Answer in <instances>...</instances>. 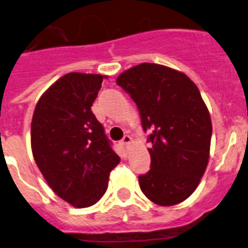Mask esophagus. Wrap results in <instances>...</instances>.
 <instances>
[{"instance_id": "obj_1", "label": "esophagus", "mask_w": 248, "mask_h": 248, "mask_svg": "<svg viewBox=\"0 0 248 248\" xmlns=\"http://www.w3.org/2000/svg\"><path fill=\"white\" fill-rule=\"evenodd\" d=\"M130 143H132V137H130V135H125V137L123 138V140L120 141V144H122L124 148L128 147Z\"/></svg>"}]
</instances>
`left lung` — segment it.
Segmentation results:
<instances>
[{"label": "left lung", "mask_w": 248, "mask_h": 248, "mask_svg": "<svg viewBox=\"0 0 248 248\" xmlns=\"http://www.w3.org/2000/svg\"><path fill=\"white\" fill-rule=\"evenodd\" d=\"M116 84L138 105L143 129H152L150 170L139 177L141 192L158 206L183 202L206 172L212 122L201 93L185 73L143 62L125 70Z\"/></svg>", "instance_id": "8db88e82"}]
</instances>
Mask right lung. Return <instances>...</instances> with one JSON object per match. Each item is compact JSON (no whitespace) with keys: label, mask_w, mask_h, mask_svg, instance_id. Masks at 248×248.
Wrapping results in <instances>:
<instances>
[{"label":"right lung","mask_w":248,"mask_h":248,"mask_svg":"<svg viewBox=\"0 0 248 248\" xmlns=\"http://www.w3.org/2000/svg\"><path fill=\"white\" fill-rule=\"evenodd\" d=\"M100 74L69 73L40 96L31 122V149L45 181L75 208L98 202L120 158L92 111Z\"/></svg>","instance_id":"right-lung-1"}]
</instances>
